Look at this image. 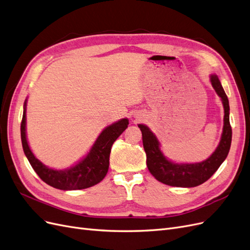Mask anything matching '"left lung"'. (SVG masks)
I'll return each mask as SVG.
<instances>
[{"label": "left lung", "mask_w": 250, "mask_h": 250, "mask_svg": "<svg viewBox=\"0 0 250 250\" xmlns=\"http://www.w3.org/2000/svg\"><path fill=\"white\" fill-rule=\"evenodd\" d=\"M212 86L223 104L224 125L221 140L213 155L204 162L194 164H175L168 161L160 150L157 137L144 125H138L142 132L143 147L146 154V165L155 178L168 186L196 187L208 181L227 159L231 143V126L229 124V104L217 76H211Z\"/></svg>", "instance_id": "left-lung-1"}]
</instances>
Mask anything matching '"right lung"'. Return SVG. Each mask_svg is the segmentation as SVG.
<instances>
[{"label":"right lung","instance_id":"add662e5","mask_svg":"<svg viewBox=\"0 0 250 250\" xmlns=\"http://www.w3.org/2000/svg\"><path fill=\"white\" fill-rule=\"evenodd\" d=\"M128 120L123 118L109 125L101 133L92 148L81 162L65 170H54L44 166L31 151L26 137V102L21 124L22 149L38 176L50 186L60 190H81L94 186L106 176L109 168V157L114 141L127 127Z\"/></svg>","mask_w":250,"mask_h":250}]
</instances>
